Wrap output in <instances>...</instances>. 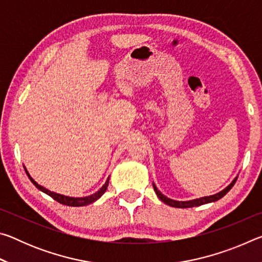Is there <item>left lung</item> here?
I'll return each instance as SVG.
<instances>
[{
    "instance_id": "8db88e82",
    "label": "left lung",
    "mask_w": 262,
    "mask_h": 262,
    "mask_svg": "<svg viewBox=\"0 0 262 262\" xmlns=\"http://www.w3.org/2000/svg\"><path fill=\"white\" fill-rule=\"evenodd\" d=\"M236 180H237V177L232 180V183L230 184L227 188L221 190L220 193L214 194V195H209V196H203V198H200V199H194V200H189V201H176V200H172V199H168V198L165 196V195L159 192L158 188L156 187V185H155V184H154V189H155V192H156L157 196L159 198V200H162L164 203H166L167 206H171V207H174V208H192V207L202 206V205H206V203L215 202L217 200H220V199L223 198L224 195L232 188V186L234 185V183H236Z\"/></svg>"
}]
</instances>
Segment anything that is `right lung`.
<instances>
[{
	"label": "right lung",
	"mask_w": 262,
	"mask_h": 262,
	"mask_svg": "<svg viewBox=\"0 0 262 262\" xmlns=\"http://www.w3.org/2000/svg\"><path fill=\"white\" fill-rule=\"evenodd\" d=\"M26 171V168H25ZM26 173H28L30 180L32 181V184L37 187L38 189H40L41 192L46 193L47 195H50L51 198L54 199L55 201L62 203V205L64 206H69V207H83V206H88L90 205V203L95 202L98 200V199L101 196L105 193V190L107 189V186H108V181H110V177L107 178V180H106V183L103 185V187H101L98 192H96L95 194L92 195H89V196H84V198H72V196H66V195H62V194H57V193H54V192H51V190H48L47 188L42 187V186L38 185V183H35V181L33 180L32 177H31L29 174V172L26 171Z\"/></svg>",
	"instance_id": "add662e5"
}]
</instances>
